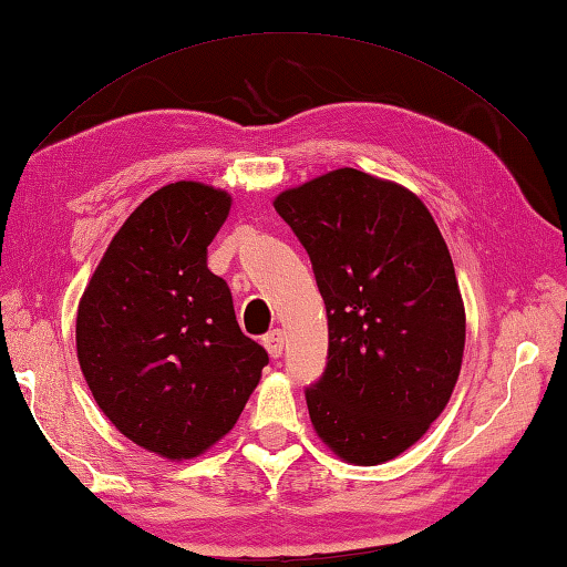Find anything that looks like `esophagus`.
<instances>
[{"instance_id":"1","label":"esophagus","mask_w":567,"mask_h":567,"mask_svg":"<svg viewBox=\"0 0 567 567\" xmlns=\"http://www.w3.org/2000/svg\"><path fill=\"white\" fill-rule=\"evenodd\" d=\"M282 343H285V337L280 329H270L268 334L262 337V347L268 349V353L272 359H280L282 357Z\"/></svg>"}]
</instances>
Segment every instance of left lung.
Wrapping results in <instances>:
<instances>
[{
	"mask_svg": "<svg viewBox=\"0 0 567 567\" xmlns=\"http://www.w3.org/2000/svg\"><path fill=\"white\" fill-rule=\"evenodd\" d=\"M302 243L329 321V357L309 385L317 435L343 462L403 454L450 403L464 353V302L447 243L395 182L334 169L275 198Z\"/></svg>",
	"mask_w": 567,
	"mask_h": 567,
	"instance_id": "1",
	"label": "left lung"
}]
</instances>
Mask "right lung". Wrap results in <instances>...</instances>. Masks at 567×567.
<instances>
[{
    "instance_id": "obj_1",
    "label": "right lung",
    "mask_w": 567,
    "mask_h": 567,
    "mask_svg": "<svg viewBox=\"0 0 567 567\" xmlns=\"http://www.w3.org/2000/svg\"><path fill=\"white\" fill-rule=\"evenodd\" d=\"M230 202L202 182L162 186L110 240L78 305L75 349L95 403L166 460L198 457L230 432L268 365L206 265Z\"/></svg>"
}]
</instances>
